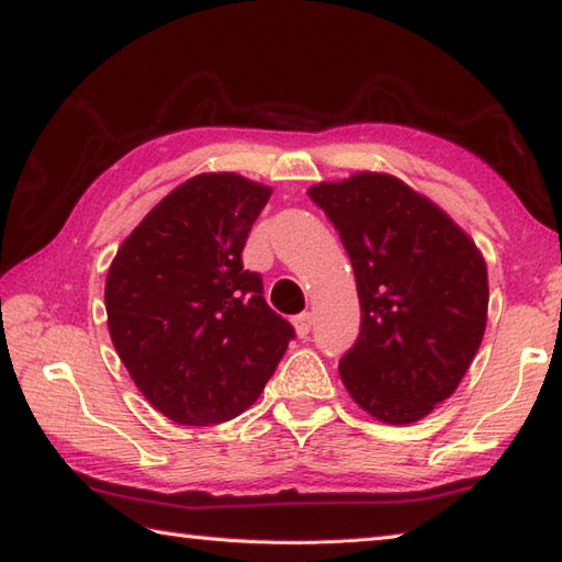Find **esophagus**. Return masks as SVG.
<instances>
[{
    "instance_id": "34e87169",
    "label": "esophagus",
    "mask_w": 562,
    "mask_h": 562,
    "mask_svg": "<svg viewBox=\"0 0 562 562\" xmlns=\"http://www.w3.org/2000/svg\"><path fill=\"white\" fill-rule=\"evenodd\" d=\"M292 324H294L296 336H300V338H306V336H308V330H312L314 318H312V314L304 312V314H300V316H294V318H292Z\"/></svg>"
}]
</instances>
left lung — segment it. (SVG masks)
<instances>
[{"instance_id": "8db88e82", "label": "left lung", "mask_w": 562, "mask_h": 562, "mask_svg": "<svg viewBox=\"0 0 562 562\" xmlns=\"http://www.w3.org/2000/svg\"><path fill=\"white\" fill-rule=\"evenodd\" d=\"M308 198L338 229L360 294V336L338 364L345 389L381 423L423 420L481 348L491 300L483 254L396 176L360 171L312 186Z\"/></svg>"}]
</instances>
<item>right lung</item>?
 Returning <instances> with one entry per match:
<instances>
[{"label":"right lung","instance_id":"right-lung-1","mask_svg":"<svg viewBox=\"0 0 562 562\" xmlns=\"http://www.w3.org/2000/svg\"><path fill=\"white\" fill-rule=\"evenodd\" d=\"M272 190L238 173L173 188L109 268L105 314L125 369L176 425H220L254 405L294 328L262 300L241 250Z\"/></svg>","mask_w":562,"mask_h":562}]
</instances>
